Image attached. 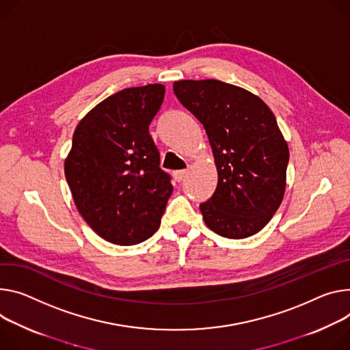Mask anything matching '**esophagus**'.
Returning <instances> with one entry per match:
<instances>
[{
    "instance_id": "1",
    "label": "esophagus",
    "mask_w": 350,
    "mask_h": 350,
    "mask_svg": "<svg viewBox=\"0 0 350 350\" xmlns=\"http://www.w3.org/2000/svg\"><path fill=\"white\" fill-rule=\"evenodd\" d=\"M187 174H188V170H177V172L173 173L176 181H178V183L183 181V180L187 177Z\"/></svg>"
}]
</instances>
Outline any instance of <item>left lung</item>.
<instances>
[{
  "mask_svg": "<svg viewBox=\"0 0 350 350\" xmlns=\"http://www.w3.org/2000/svg\"><path fill=\"white\" fill-rule=\"evenodd\" d=\"M173 90L206 131L217 185L200 205L206 226L228 239L258 233L286 188L289 148L271 109L251 92L216 79L177 81Z\"/></svg>",
  "mask_w": 350,
  "mask_h": 350,
  "instance_id": "obj_1",
  "label": "left lung"
}]
</instances>
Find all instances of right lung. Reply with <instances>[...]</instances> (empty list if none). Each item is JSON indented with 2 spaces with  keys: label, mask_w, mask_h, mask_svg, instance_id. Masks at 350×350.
<instances>
[{
  "label": "right lung",
  "mask_w": 350,
  "mask_h": 350,
  "mask_svg": "<svg viewBox=\"0 0 350 350\" xmlns=\"http://www.w3.org/2000/svg\"><path fill=\"white\" fill-rule=\"evenodd\" d=\"M163 99L161 83L126 88L94 106L75 129L66 178L81 216L113 244L149 239L173 193L149 135Z\"/></svg>",
  "instance_id": "right-lung-1"
}]
</instances>
